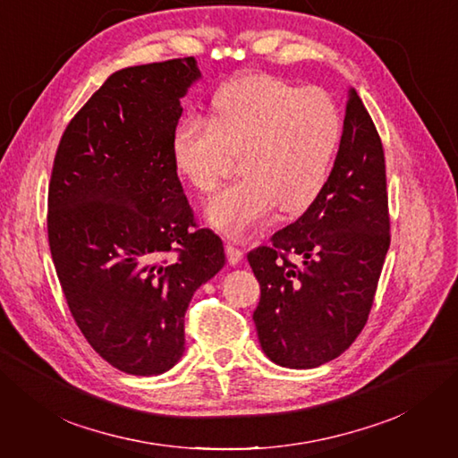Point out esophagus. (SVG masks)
Wrapping results in <instances>:
<instances>
[{"label":"esophagus","mask_w":458,"mask_h":458,"mask_svg":"<svg viewBox=\"0 0 458 458\" xmlns=\"http://www.w3.org/2000/svg\"><path fill=\"white\" fill-rule=\"evenodd\" d=\"M225 254H227V261L231 263V266H237V263H241L244 258V252L239 246H234L233 242H225Z\"/></svg>","instance_id":"34e87169"}]
</instances>
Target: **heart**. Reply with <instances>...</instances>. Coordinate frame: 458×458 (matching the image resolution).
Wrapping results in <instances>:
<instances>
[{"mask_svg":"<svg viewBox=\"0 0 458 458\" xmlns=\"http://www.w3.org/2000/svg\"><path fill=\"white\" fill-rule=\"evenodd\" d=\"M342 114L318 88H300L269 74H244L221 86L208 122L189 116L172 133L175 174L210 195L239 157L242 177L208 206V221L242 239L279 206L300 214L318 199L335 170Z\"/></svg>","mask_w":458,"mask_h":458,"instance_id":"obj_1","label":"heart"}]
</instances>
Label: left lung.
I'll return each mask as SVG.
<instances>
[{
    "label": "left lung",
    "mask_w": 458,
    "mask_h": 458,
    "mask_svg": "<svg viewBox=\"0 0 458 458\" xmlns=\"http://www.w3.org/2000/svg\"><path fill=\"white\" fill-rule=\"evenodd\" d=\"M387 248L384 147L352 89L327 187L269 246L248 254L261 293L252 318L271 361L313 369L348 350L367 325Z\"/></svg>",
    "instance_id": "left-lung-1"
}]
</instances>
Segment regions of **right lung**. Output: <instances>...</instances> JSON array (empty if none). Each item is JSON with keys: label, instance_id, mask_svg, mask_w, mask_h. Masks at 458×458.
<instances>
[{"label": "right lung", "instance_id": "right-lung-1", "mask_svg": "<svg viewBox=\"0 0 458 458\" xmlns=\"http://www.w3.org/2000/svg\"><path fill=\"white\" fill-rule=\"evenodd\" d=\"M199 78L192 57L114 72L68 122L53 160L47 237L68 310L105 361L137 377L182 359L189 301L225 266L170 155L179 99Z\"/></svg>", "mask_w": 458, "mask_h": 458}]
</instances>
